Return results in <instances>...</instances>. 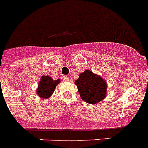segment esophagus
Here are the masks:
<instances>
[{
    "mask_svg": "<svg viewBox=\"0 0 148 148\" xmlns=\"http://www.w3.org/2000/svg\"><path fill=\"white\" fill-rule=\"evenodd\" d=\"M63 80L64 81H68V80H69V77H68L67 75H64L63 76Z\"/></svg>",
    "mask_w": 148,
    "mask_h": 148,
    "instance_id": "obj_1",
    "label": "esophagus"
}]
</instances>
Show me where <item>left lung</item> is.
Here are the masks:
<instances>
[{
	"label": "left lung",
	"instance_id": "left-lung-1",
	"mask_svg": "<svg viewBox=\"0 0 148 148\" xmlns=\"http://www.w3.org/2000/svg\"><path fill=\"white\" fill-rule=\"evenodd\" d=\"M80 96L89 104H96L106 97L107 83L98 75L86 70L75 81Z\"/></svg>",
	"mask_w": 148,
	"mask_h": 148
}]
</instances>
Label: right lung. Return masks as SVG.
<instances>
[{
	"instance_id": "1",
	"label": "right lung",
	"mask_w": 148,
	"mask_h": 148,
	"mask_svg": "<svg viewBox=\"0 0 148 148\" xmlns=\"http://www.w3.org/2000/svg\"><path fill=\"white\" fill-rule=\"evenodd\" d=\"M60 82V79L53 80L50 76L42 75L36 90L38 95L42 99L49 98L53 95L56 85H58Z\"/></svg>"
}]
</instances>
